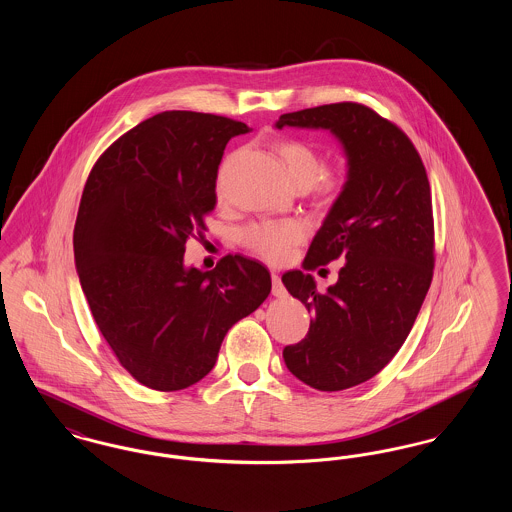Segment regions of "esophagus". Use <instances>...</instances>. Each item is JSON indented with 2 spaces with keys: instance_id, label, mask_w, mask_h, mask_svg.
Here are the masks:
<instances>
[{
  "instance_id": "34e87169",
  "label": "esophagus",
  "mask_w": 512,
  "mask_h": 512,
  "mask_svg": "<svg viewBox=\"0 0 512 512\" xmlns=\"http://www.w3.org/2000/svg\"><path fill=\"white\" fill-rule=\"evenodd\" d=\"M272 295H276V297L286 295V288H284V284H282V280L276 272H272Z\"/></svg>"
}]
</instances>
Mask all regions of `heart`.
Returning a JSON list of instances; mask_svg holds the SVG:
<instances>
[{"label": "heart", "mask_w": 512, "mask_h": 512, "mask_svg": "<svg viewBox=\"0 0 512 512\" xmlns=\"http://www.w3.org/2000/svg\"><path fill=\"white\" fill-rule=\"evenodd\" d=\"M280 157L297 188H313L315 194L332 203L345 188L340 171L324 169V157L315 147L303 142H286L280 146ZM307 226L299 220H263L242 230V244L272 265H282L292 257L293 247L303 242Z\"/></svg>", "instance_id": "1"}]
</instances>
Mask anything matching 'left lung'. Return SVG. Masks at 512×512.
<instances>
[{
	"instance_id": "obj_1",
	"label": "left lung",
	"mask_w": 512,
	"mask_h": 512,
	"mask_svg": "<svg viewBox=\"0 0 512 512\" xmlns=\"http://www.w3.org/2000/svg\"><path fill=\"white\" fill-rule=\"evenodd\" d=\"M322 128L340 140L347 180L313 238L305 270L345 261L320 293L303 270L282 276L313 320L284 347L295 378L320 391L359 386L407 340L434 276L432 192L409 136L370 107L341 101L282 115L276 128Z\"/></svg>"
}]
</instances>
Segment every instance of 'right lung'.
I'll return each mask as SVG.
<instances>
[{
  "instance_id": "obj_1",
  "label": "right lung",
  "mask_w": 512,
  "mask_h": 512,
  "mask_svg": "<svg viewBox=\"0 0 512 512\" xmlns=\"http://www.w3.org/2000/svg\"><path fill=\"white\" fill-rule=\"evenodd\" d=\"M249 126L165 111L103 151L74 224V263L101 336L134 380L157 391L194 386L217 363L226 332L270 293V272L226 255L201 272L186 242L217 205L230 138Z\"/></svg>"
}]
</instances>
